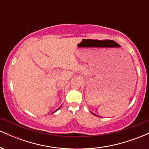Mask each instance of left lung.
Segmentation results:
<instances>
[{
    "mask_svg": "<svg viewBox=\"0 0 149 149\" xmlns=\"http://www.w3.org/2000/svg\"><path fill=\"white\" fill-rule=\"evenodd\" d=\"M91 113H92V112H91ZM92 113V114H94V115H95V116H97V115H96V114H95V113ZM99 117H100V116H99Z\"/></svg>",
    "mask_w": 149,
    "mask_h": 149,
    "instance_id": "1",
    "label": "left lung"
}]
</instances>
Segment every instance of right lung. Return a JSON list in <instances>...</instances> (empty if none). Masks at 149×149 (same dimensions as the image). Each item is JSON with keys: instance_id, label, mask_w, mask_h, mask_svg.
I'll list each match as a JSON object with an SVG mask.
<instances>
[{"instance_id": "obj_1", "label": "right lung", "mask_w": 149, "mask_h": 149, "mask_svg": "<svg viewBox=\"0 0 149 149\" xmlns=\"http://www.w3.org/2000/svg\"><path fill=\"white\" fill-rule=\"evenodd\" d=\"M60 107H59V108H58V109H57V110H56V111H54V112H56V111H58V110H59V109H60ZM54 112H53V113H54Z\"/></svg>"}]
</instances>
